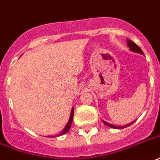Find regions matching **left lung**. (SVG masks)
<instances>
[{
	"label": "left lung",
	"mask_w": 160,
	"mask_h": 160,
	"mask_svg": "<svg viewBox=\"0 0 160 160\" xmlns=\"http://www.w3.org/2000/svg\"><path fill=\"white\" fill-rule=\"evenodd\" d=\"M127 43H128V46L129 47V49L132 51V52H134V53H140V54H142V55H144L143 54V52L142 51V49L140 48L138 46L135 42H133L132 41H131V40L129 39H127ZM136 121V120H135ZM135 121H133V122H131L130 123L128 124H126V125H124V126H116V125H113V124H110L108 123V122H105V121H102L103 122V123L106 124L107 126L110 127V128H115V129H122V128H127V127H129L130 125H132V124Z\"/></svg>",
	"instance_id": "obj_1"
}]
</instances>
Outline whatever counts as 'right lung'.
<instances>
[{
  "label": "right lung",
  "instance_id": "right-lung-1",
  "mask_svg": "<svg viewBox=\"0 0 160 160\" xmlns=\"http://www.w3.org/2000/svg\"><path fill=\"white\" fill-rule=\"evenodd\" d=\"M73 117H74V107H73L71 110V112H70V117H69V122H67L66 126L64 127V128L62 130V132H59L58 134H57V135H54V136H52V135H50V136H48V137H51V138L58 137V136H62V135H64V133H66L67 132L69 131V129H70V128H71L72 121H73Z\"/></svg>",
  "mask_w": 160,
  "mask_h": 160
}]
</instances>
